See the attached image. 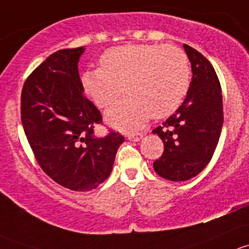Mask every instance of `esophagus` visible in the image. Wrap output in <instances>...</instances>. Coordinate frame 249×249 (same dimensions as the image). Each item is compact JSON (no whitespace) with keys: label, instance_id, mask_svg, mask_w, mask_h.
Wrapping results in <instances>:
<instances>
[{"label":"esophagus","instance_id":"34e87169","mask_svg":"<svg viewBox=\"0 0 249 249\" xmlns=\"http://www.w3.org/2000/svg\"><path fill=\"white\" fill-rule=\"evenodd\" d=\"M143 134L142 133H129L128 134V139L129 140H133V142H139L140 139H142Z\"/></svg>","mask_w":249,"mask_h":249}]
</instances>
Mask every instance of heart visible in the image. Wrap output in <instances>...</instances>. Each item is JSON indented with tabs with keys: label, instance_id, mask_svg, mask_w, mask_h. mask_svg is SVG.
<instances>
[{
	"label": "heart",
	"instance_id": "heart-1",
	"mask_svg": "<svg viewBox=\"0 0 249 249\" xmlns=\"http://www.w3.org/2000/svg\"><path fill=\"white\" fill-rule=\"evenodd\" d=\"M99 62L101 67L81 74V86L99 107L112 106L124 89L128 96L107 114V121L122 129L138 127L150 116L163 119L173 114L191 84L188 57L174 45L110 48Z\"/></svg>",
	"mask_w": 249,
	"mask_h": 249
}]
</instances>
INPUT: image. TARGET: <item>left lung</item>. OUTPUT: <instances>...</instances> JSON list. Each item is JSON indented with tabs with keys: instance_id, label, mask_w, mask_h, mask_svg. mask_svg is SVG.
Returning a JSON list of instances; mask_svg holds the SVG:
<instances>
[{
	"instance_id": "8db88e82",
	"label": "left lung",
	"mask_w": 249,
	"mask_h": 249,
	"mask_svg": "<svg viewBox=\"0 0 249 249\" xmlns=\"http://www.w3.org/2000/svg\"><path fill=\"white\" fill-rule=\"evenodd\" d=\"M192 65L187 97L163 125L153 133L164 143L153 168L160 178L187 181L205 169L213 156L223 125L222 89L214 68L205 56L183 44Z\"/></svg>"
}]
</instances>
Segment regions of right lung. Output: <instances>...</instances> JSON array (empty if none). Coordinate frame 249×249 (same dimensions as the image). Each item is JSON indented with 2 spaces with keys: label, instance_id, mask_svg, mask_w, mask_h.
Segmentation results:
<instances>
[{
  "label": "right lung",
  "instance_id": "right-lung-1",
  "mask_svg": "<svg viewBox=\"0 0 249 249\" xmlns=\"http://www.w3.org/2000/svg\"><path fill=\"white\" fill-rule=\"evenodd\" d=\"M84 47L63 49L40 63L25 81L21 122L36 160L56 183L76 192L97 188L109 178L120 133L94 135L102 115L86 98L78 62Z\"/></svg>",
  "mask_w": 249,
  "mask_h": 249
}]
</instances>
